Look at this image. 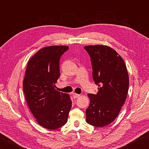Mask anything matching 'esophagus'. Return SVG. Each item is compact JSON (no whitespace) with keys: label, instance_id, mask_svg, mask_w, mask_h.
Instances as JSON below:
<instances>
[{"label":"esophagus","instance_id":"1","mask_svg":"<svg viewBox=\"0 0 149 149\" xmlns=\"http://www.w3.org/2000/svg\"><path fill=\"white\" fill-rule=\"evenodd\" d=\"M73 97H74V99H75V98H77V97H79L80 96V95L79 94H76V93H73Z\"/></svg>","mask_w":149,"mask_h":149}]
</instances>
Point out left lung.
Listing matches in <instances>:
<instances>
[{"mask_svg":"<svg viewBox=\"0 0 149 149\" xmlns=\"http://www.w3.org/2000/svg\"><path fill=\"white\" fill-rule=\"evenodd\" d=\"M91 59L93 79L98 85L97 94H89L86 110L87 123L103 127L118 116L126 101L129 77L123 59L114 49L104 45L86 46Z\"/></svg>","mask_w":149,"mask_h":149,"instance_id":"8db88e82","label":"left lung"}]
</instances>
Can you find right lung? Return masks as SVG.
Returning a JSON list of instances; mask_svg holds the SVG:
<instances>
[{
    "mask_svg": "<svg viewBox=\"0 0 149 149\" xmlns=\"http://www.w3.org/2000/svg\"><path fill=\"white\" fill-rule=\"evenodd\" d=\"M68 48L50 46L39 49L29 60L23 80L29 109L37 123L49 130L65 125L72 107L70 95L55 88L60 76V58Z\"/></svg>",
    "mask_w": 149,
    "mask_h": 149,
    "instance_id": "right-lung-1",
    "label": "right lung"
}]
</instances>
